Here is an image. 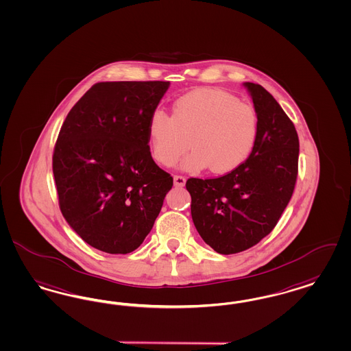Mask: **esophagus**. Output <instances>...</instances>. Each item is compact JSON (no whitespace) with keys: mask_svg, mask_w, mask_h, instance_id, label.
I'll return each instance as SVG.
<instances>
[{"mask_svg":"<svg viewBox=\"0 0 351 351\" xmlns=\"http://www.w3.org/2000/svg\"><path fill=\"white\" fill-rule=\"evenodd\" d=\"M184 183H186V178H184L183 176H180V174L174 176V184H176L177 187H182V186H184Z\"/></svg>","mask_w":351,"mask_h":351,"instance_id":"1","label":"esophagus"}]
</instances>
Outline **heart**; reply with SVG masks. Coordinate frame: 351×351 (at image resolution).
Wrapping results in <instances>:
<instances>
[{"label": "heart", "instance_id": "b5f03b06", "mask_svg": "<svg viewBox=\"0 0 351 351\" xmlns=\"http://www.w3.org/2000/svg\"><path fill=\"white\" fill-rule=\"evenodd\" d=\"M258 136L256 110L219 88L189 92L174 101L171 116L157 109L148 122L151 155L162 167H173L191 147L186 169L228 173L246 162Z\"/></svg>", "mask_w": 351, "mask_h": 351}]
</instances>
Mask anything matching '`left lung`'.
<instances>
[{
    "label": "left lung",
    "instance_id": "8db88e82",
    "mask_svg": "<svg viewBox=\"0 0 351 351\" xmlns=\"http://www.w3.org/2000/svg\"><path fill=\"white\" fill-rule=\"evenodd\" d=\"M245 86L259 117V136L251 156L220 177L186 182L195 228L222 255L245 251L272 232L298 177L294 123L264 87L250 82Z\"/></svg>",
    "mask_w": 351,
    "mask_h": 351
}]
</instances>
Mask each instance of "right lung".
<instances>
[{
    "mask_svg": "<svg viewBox=\"0 0 351 351\" xmlns=\"http://www.w3.org/2000/svg\"><path fill=\"white\" fill-rule=\"evenodd\" d=\"M169 82H100L71 108L53 151L58 204L79 237L129 254L151 232L173 177L151 156L148 122Z\"/></svg>",
    "mask_w": 351,
    "mask_h": 351,
    "instance_id": "add662e5",
    "label": "right lung"
}]
</instances>
